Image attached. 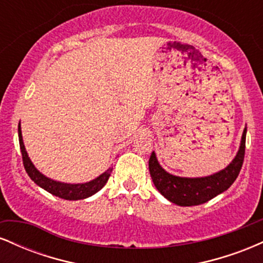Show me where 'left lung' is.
Segmentation results:
<instances>
[{"label":"left lung","mask_w":263,"mask_h":263,"mask_svg":"<svg viewBox=\"0 0 263 263\" xmlns=\"http://www.w3.org/2000/svg\"><path fill=\"white\" fill-rule=\"evenodd\" d=\"M245 127L241 146L236 157L225 170L205 178H180L167 173L157 162L155 152L149 157L148 167L156 188L164 198L180 206H194L206 203L225 192L236 180L245 158L246 147Z\"/></svg>","instance_id":"left-lung-1"}]
</instances>
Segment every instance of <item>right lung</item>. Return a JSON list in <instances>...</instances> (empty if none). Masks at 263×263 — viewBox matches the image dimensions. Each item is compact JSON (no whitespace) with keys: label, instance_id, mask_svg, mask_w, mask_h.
I'll use <instances>...</instances> for the list:
<instances>
[{"label":"right lung","instance_id":"1","mask_svg":"<svg viewBox=\"0 0 263 263\" xmlns=\"http://www.w3.org/2000/svg\"><path fill=\"white\" fill-rule=\"evenodd\" d=\"M18 137H20L21 153H22V161L27 174H28L33 182L38 184L41 188L45 189L47 192H49L50 194L55 195V197L65 199V200H80V199L89 198L95 194V193H98L100 189H102V186L107 183L108 178L111 176L112 168L107 170L104 174H101L100 177L96 178V179L85 184H65L55 182V180L49 179V178H47L42 173H39V172L35 170L34 165H33V163L31 162V159H29V157L26 152L25 144H23L22 134H21V126H18Z\"/></svg>","mask_w":263,"mask_h":263}]
</instances>
